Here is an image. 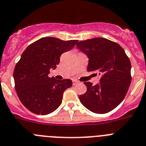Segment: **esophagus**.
I'll list each match as a JSON object with an SVG mask.
<instances>
[{"label": "esophagus", "instance_id": "34e87169", "mask_svg": "<svg viewBox=\"0 0 146 146\" xmlns=\"http://www.w3.org/2000/svg\"><path fill=\"white\" fill-rule=\"evenodd\" d=\"M78 83H79V82H78V81H76V80H73V85H76V84H78Z\"/></svg>", "mask_w": 146, "mask_h": 146}]
</instances>
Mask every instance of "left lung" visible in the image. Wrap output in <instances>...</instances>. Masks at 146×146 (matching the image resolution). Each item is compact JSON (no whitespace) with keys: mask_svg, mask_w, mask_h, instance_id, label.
<instances>
[{"mask_svg":"<svg viewBox=\"0 0 146 146\" xmlns=\"http://www.w3.org/2000/svg\"><path fill=\"white\" fill-rule=\"evenodd\" d=\"M76 46L89 58L87 70L101 75L96 85L84 82L87 91L79 96L81 103L96 113L110 112L124 100L131 82L129 58L120 45L103 38L79 41Z\"/></svg>","mask_w":146,"mask_h":146,"instance_id":"8db88e82","label":"left lung"}]
</instances>
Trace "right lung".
<instances>
[{"mask_svg": "<svg viewBox=\"0 0 146 146\" xmlns=\"http://www.w3.org/2000/svg\"><path fill=\"white\" fill-rule=\"evenodd\" d=\"M78 40L63 41L52 37L41 38L27 47L15 67V88L21 103L35 114L53 112L62 104L64 90L72 87L70 79L50 78L60 56L73 48Z\"/></svg>", "mask_w": 146, "mask_h": 146, "instance_id": "add662e5", "label": "right lung"}]
</instances>
